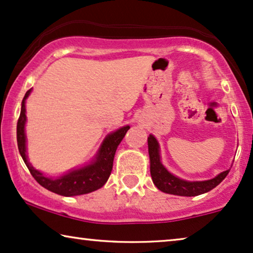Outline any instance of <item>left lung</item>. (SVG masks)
I'll return each mask as SVG.
<instances>
[{"instance_id": "8db88e82", "label": "left lung", "mask_w": 253, "mask_h": 253, "mask_svg": "<svg viewBox=\"0 0 253 253\" xmlns=\"http://www.w3.org/2000/svg\"><path fill=\"white\" fill-rule=\"evenodd\" d=\"M148 151L150 157V174L158 190L164 193L181 195V197H195L216 187L227 177L229 171H223L213 179L205 181H187L171 174L161 163L160 147L153 135L148 137Z\"/></svg>"}]
</instances>
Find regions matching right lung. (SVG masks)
<instances>
[{
  "instance_id": "add662e5",
  "label": "right lung",
  "mask_w": 253,
  "mask_h": 253,
  "mask_svg": "<svg viewBox=\"0 0 253 253\" xmlns=\"http://www.w3.org/2000/svg\"><path fill=\"white\" fill-rule=\"evenodd\" d=\"M31 92V89L28 90L22 102V110L19 114L18 121H17V144H18L19 154L28 167L30 173L32 177L42 185V187L47 188L54 193L65 195V197H73V195L86 194L90 192L98 190L106 183L109 179L111 171L113 168V158L116 155V150L121 140L126 135L129 126H125L119 128L116 132L111 133L109 136L104 140L102 147L99 148L98 155L96 160L90 166H86L82 169L72 171V172L65 174V176L52 179L42 176V172L33 169V167L29 163L26 157L25 148V132L24 126L26 121L25 116V99Z\"/></svg>"
}]
</instances>
